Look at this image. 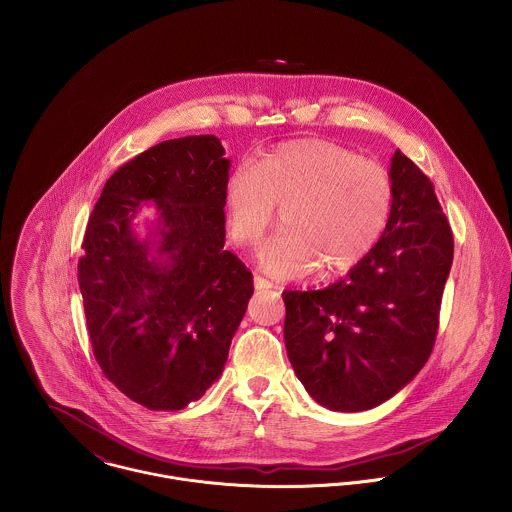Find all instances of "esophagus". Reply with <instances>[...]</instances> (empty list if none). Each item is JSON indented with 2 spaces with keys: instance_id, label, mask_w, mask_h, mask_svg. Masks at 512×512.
Listing matches in <instances>:
<instances>
[{
  "instance_id": "1",
  "label": "esophagus",
  "mask_w": 512,
  "mask_h": 512,
  "mask_svg": "<svg viewBox=\"0 0 512 512\" xmlns=\"http://www.w3.org/2000/svg\"><path fill=\"white\" fill-rule=\"evenodd\" d=\"M254 288H256V290H272L274 284L268 282V280L262 278V276H254Z\"/></svg>"
}]
</instances>
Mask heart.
Masks as SVG:
<instances>
[{
	"label": "heart",
	"mask_w": 512,
	"mask_h": 512,
	"mask_svg": "<svg viewBox=\"0 0 512 512\" xmlns=\"http://www.w3.org/2000/svg\"><path fill=\"white\" fill-rule=\"evenodd\" d=\"M388 171L325 140H297L234 169L224 183L232 240L256 246L284 209L286 230L266 242L260 266L278 278L317 268L337 276L357 266L380 240L392 211Z\"/></svg>",
	"instance_id": "1"
}]
</instances>
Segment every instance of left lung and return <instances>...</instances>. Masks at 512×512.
I'll list each match as a JSON object with an SVG mask.
<instances>
[{"label": "left lung", "mask_w": 512, "mask_h": 512, "mask_svg": "<svg viewBox=\"0 0 512 512\" xmlns=\"http://www.w3.org/2000/svg\"><path fill=\"white\" fill-rule=\"evenodd\" d=\"M392 211L365 258L313 292H284V341L307 394L335 412L370 410L400 392L432 355L453 234L432 181L400 149Z\"/></svg>", "instance_id": "left-lung-1"}]
</instances>
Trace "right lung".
<instances>
[{
  "mask_svg": "<svg viewBox=\"0 0 512 512\" xmlns=\"http://www.w3.org/2000/svg\"><path fill=\"white\" fill-rule=\"evenodd\" d=\"M228 169L215 136L161 142L106 181L86 224L78 286L92 351L147 410H181L219 380L254 293L224 250ZM149 202L156 219L142 237Z\"/></svg>",
  "mask_w": 512,
  "mask_h": 512,
  "instance_id": "obj_1",
  "label": "right lung"
}]
</instances>
